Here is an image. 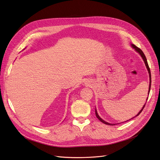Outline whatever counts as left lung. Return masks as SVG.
Masks as SVG:
<instances>
[{
  "label": "left lung",
  "instance_id": "left-lung-1",
  "mask_svg": "<svg viewBox=\"0 0 160 160\" xmlns=\"http://www.w3.org/2000/svg\"><path fill=\"white\" fill-rule=\"evenodd\" d=\"M132 47L133 48V49L136 51L138 52H139V55H141V57H142V59H143V61H144V62H145V64H146V68H147V69H148V72H149V91H148V94H149V91H150V89H151V82H152V78H151V72H150V69H149V65H148V61H147V59H146V56H145V55H144V53L143 52V51L139 49V48H138V47H136L135 46V45H133V44H132ZM148 98H147V100H148ZM146 103H145V105H143V107L142 108V109L140 110V111L136 115V116H138L140 113H141V112L142 111H143V108H144V107H145V105H146ZM95 115H96V117L98 118V119L100 121V122H101L102 123H105V124H106V125H115V124H111V123H108V122H105L104 120H103L102 119H101L99 116V115H98V112H97V110L95 109Z\"/></svg>",
  "mask_w": 160,
  "mask_h": 160
}]
</instances>
